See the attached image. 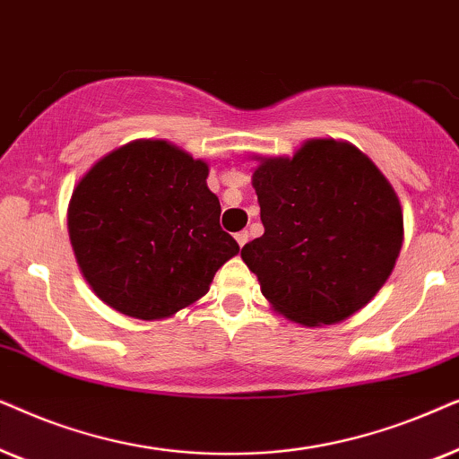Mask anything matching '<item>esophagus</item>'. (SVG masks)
I'll return each instance as SVG.
<instances>
[{"mask_svg":"<svg viewBox=\"0 0 459 459\" xmlns=\"http://www.w3.org/2000/svg\"><path fill=\"white\" fill-rule=\"evenodd\" d=\"M235 239H237V243H239V247H243L249 239V233H247V230H241V233L235 235Z\"/></svg>","mask_w":459,"mask_h":459,"instance_id":"1","label":"esophagus"}]
</instances>
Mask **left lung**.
<instances>
[{"instance_id":"obj_1","label":"left lung","mask_w":459,"mask_h":459,"mask_svg":"<svg viewBox=\"0 0 459 459\" xmlns=\"http://www.w3.org/2000/svg\"><path fill=\"white\" fill-rule=\"evenodd\" d=\"M252 185L264 235L241 258L274 310L308 327L332 325L380 291L403 246V212L357 146L319 138L293 157H260Z\"/></svg>"}]
</instances>
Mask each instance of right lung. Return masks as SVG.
<instances>
[{
  "label": "right lung",
  "instance_id": "1",
  "mask_svg": "<svg viewBox=\"0 0 459 459\" xmlns=\"http://www.w3.org/2000/svg\"><path fill=\"white\" fill-rule=\"evenodd\" d=\"M205 161L168 140H134L96 161L71 195L66 224L79 271L102 302L166 319L210 290L239 246L220 229Z\"/></svg>",
  "mask_w": 459,
  "mask_h": 459
}]
</instances>
